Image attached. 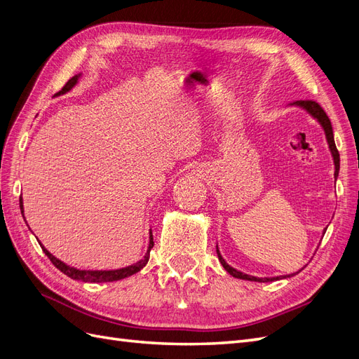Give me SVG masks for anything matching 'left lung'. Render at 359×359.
I'll return each instance as SVG.
<instances>
[{"label":"left lung","instance_id":"left-lung-1","mask_svg":"<svg viewBox=\"0 0 359 359\" xmlns=\"http://www.w3.org/2000/svg\"><path fill=\"white\" fill-rule=\"evenodd\" d=\"M295 104L302 106L304 109H307V111L322 124V127H323V130H325V135H327V140H328V144H330V149H331L332 157H334V165H335V173H334V177L337 178V177H339V169H340V154H339V149H337L335 142H334L332 126H331V121H330V118H328L327 112H325V111L322 109V106H320L318 102H314V100H297ZM217 255H219V260L222 262L223 268H224L231 276H233V277H236V278L250 280V281H260V283H265V281L278 280V277H273V278H257V277H252V276L243 274V273H240V271H236L235 268L229 266V265H227V264L224 262V259L222 257V255H220V252H219V248H217ZM287 277H290V276H287Z\"/></svg>","mask_w":359,"mask_h":359}]
</instances>
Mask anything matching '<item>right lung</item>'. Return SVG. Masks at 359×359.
<instances>
[{"label":"right lung","instance_id":"1","mask_svg":"<svg viewBox=\"0 0 359 359\" xmlns=\"http://www.w3.org/2000/svg\"><path fill=\"white\" fill-rule=\"evenodd\" d=\"M76 81H78V76H73L72 79H69V82L62 86L61 91H58L57 94H64L67 93L72 86L76 83ZM19 206H20V212H24V208H22V198L19 199ZM151 240H149V248L148 252L145 255V257L142 260H139L137 264L132 265V266H127V268H121V269H114V271H81V269H76V268H72L69 265H66L64 262H61V260H58L55 256H52L48 250L43 247L41 244V250L45 252V255L50 259V262L55 265L61 273H64L66 276H69L70 278L73 280H81V281H88V283H103V281H116V280H123L128 276H133L136 274L137 271L142 269L147 264H148V259H149V252L151 248L154 247V241H153V233L149 235Z\"/></svg>","mask_w":359,"mask_h":359}]
</instances>
